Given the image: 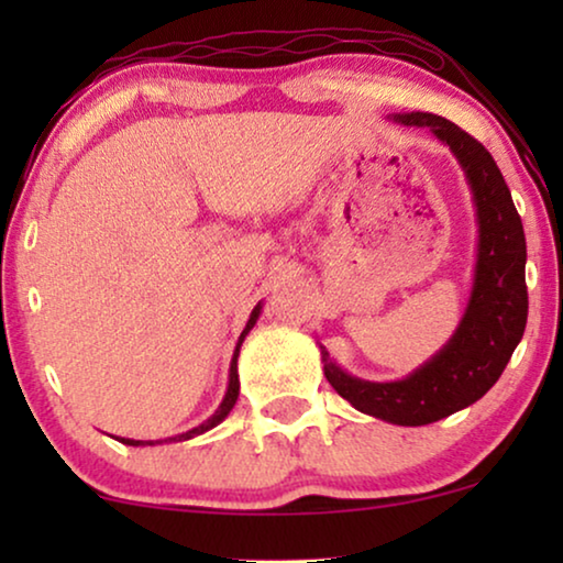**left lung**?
I'll return each mask as SVG.
<instances>
[{
	"label": "left lung",
	"instance_id": "left-lung-1",
	"mask_svg": "<svg viewBox=\"0 0 563 563\" xmlns=\"http://www.w3.org/2000/svg\"><path fill=\"white\" fill-rule=\"evenodd\" d=\"M389 120L428 128L464 168L479 228L472 295L449 343L405 379H358L322 345L320 353L328 382L358 412L395 426H428L487 395L518 349L528 320L526 233L505 176L479 141L433 112H402Z\"/></svg>",
	"mask_w": 563,
	"mask_h": 563
}]
</instances>
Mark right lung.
Instances as JSON below:
<instances>
[{
	"label": "right lung",
	"mask_w": 563,
	"mask_h": 563,
	"mask_svg": "<svg viewBox=\"0 0 563 563\" xmlns=\"http://www.w3.org/2000/svg\"><path fill=\"white\" fill-rule=\"evenodd\" d=\"M261 307L264 305H256L253 307V312H251V318H249V322H245V328H243V333H241V338H238V343H235V351H233V361H230V379H228V391H225V397H222V402H220V407L218 410H214V415L212 418H207L202 426H197V428H191V430H187V433H181V435H174V438H166V441H133V438H118L120 443H125V445H156V443H179V441H189V438H195V435H202V433H207V430H212L214 426H220L222 420L228 418L230 415V410H233L235 407V399H238V391H241V382H238V353H241V345H243V341H245V335L251 333V328L256 325V320H258V314H261Z\"/></svg>",
	"instance_id": "obj_1"
}]
</instances>
